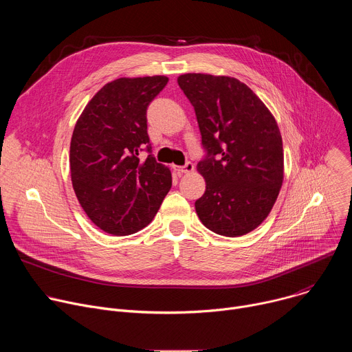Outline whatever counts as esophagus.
Here are the masks:
<instances>
[{
    "label": "esophagus",
    "mask_w": 352,
    "mask_h": 352,
    "mask_svg": "<svg viewBox=\"0 0 352 352\" xmlns=\"http://www.w3.org/2000/svg\"><path fill=\"white\" fill-rule=\"evenodd\" d=\"M174 170H175V171H178V173H182V174H190V173H193L195 166H193L192 163H186V164H185V166H182V167H179V166H174Z\"/></svg>",
    "instance_id": "esophagus-1"
}]
</instances>
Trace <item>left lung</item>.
Returning <instances> with one entry per match:
<instances>
[{"instance_id":"left-lung-1","label":"left lung","mask_w":352,"mask_h":352,"mask_svg":"<svg viewBox=\"0 0 352 352\" xmlns=\"http://www.w3.org/2000/svg\"><path fill=\"white\" fill-rule=\"evenodd\" d=\"M178 85L195 109L208 157L196 168L206 190L195 202L206 228L241 236L272 212L284 179L283 139L276 118L241 80L184 74Z\"/></svg>"}]
</instances>
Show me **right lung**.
Returning a JSON list of instances; mask_svg holds the SVG:
<instances>
[{"mask_svg": "<svg viewBox=\"0 0 352 352\" xmlns=\"http://www.w3.org/2000/svg\"><path fill=\"white\" fill-rule=\"evenodd\" d=\"M168 78H118L106 83L78 118L69 148L71 179L87 217L107 234L129 235L156 216L171 171L139 152L148 143L146 110ZM150 152V146H147Z\"/></svg>", "mask_w": 352, "mask_h": 352, "instance_id": "right-lung-1", "label": "right lung"}]
</instances>
